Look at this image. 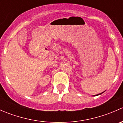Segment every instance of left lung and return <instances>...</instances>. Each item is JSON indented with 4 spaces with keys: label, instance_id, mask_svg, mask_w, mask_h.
Instances as JSON below:
<instances>
[{
    "label": "left lung",
    "instance_id": "8db88e82",
    "mask_svg": "<svg viewBox=\"0 0 123 123\" xmlns=\"http://www.w3.org/2000/svg\"><path fill=\"white\" fill-rule=\"evenodd\" d=\"M102 93H104V92H102ZM102 93H99V95H100V94H102Z\"/></svg>",
    "mask_w": 123,
    "mask_h": 123
}]
</instances>
